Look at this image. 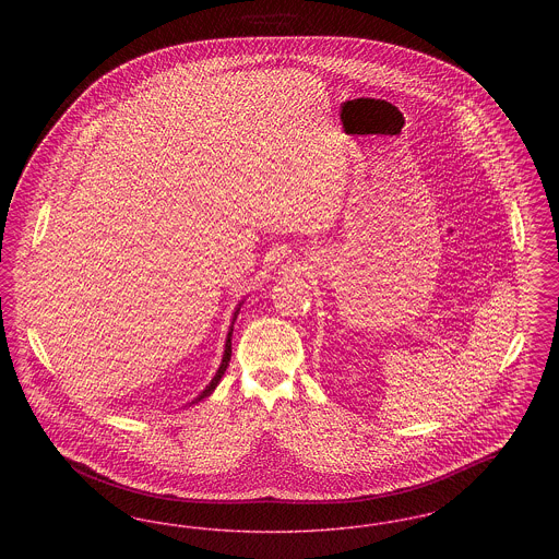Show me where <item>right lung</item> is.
Returning <instances> with one entry per match:
<instances>
[{
	"mask_svg": "<svg viewBox=\"0 0 559 559\" xmlns=\"http://www.w3.org/2000/svg\"><path fill=\"white\" fill-rule=\"evenodd\" d=\"M230 335H233V329H230V333H228V340H226V349H224V358H222V365H219V369L215 372V377L212 379V383L207 385V390L199 396V399L194 400V402H199V400L207 399L210 394H212L213 390H215V385L219 383V379H222V374L226 371V367H228V362H230V354H233V347H230Z\"/></svg>",
	"mask_w": 559,
	"mask_h": 559,
	"instance_id": "add662e5",
	"label": "right lung"
}]
</instances>
